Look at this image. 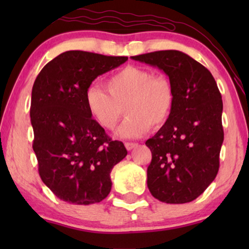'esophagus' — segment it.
<instances>
[{
	"mask_svg": "<svg viewBox=\"0 0 249 249\" xmlns=\"http://www.w3.org/2000/svg\"><path fill=\"white\" fill-rule=\"evenodd\" d=\"M124 146H125V148L128 149V151H131L132 148H135L136 146H137V144H136V142H125Z\"/></svg>",
	"mask_w": 249,
	"mask_h": 249,
	"instance_id": "34e87169",
	"label": "esophagus"
}]
</instances>
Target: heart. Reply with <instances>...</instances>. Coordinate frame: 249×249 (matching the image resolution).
<instances>
[{
	"label": "heart",
	"instance_id": "b5f03b06",
	"mask_svg": "<svg viewBox=\"0 0 249 249\" xmlns=\"http://www.w3.org/2000/svg\"><path fill=\"white\" fill-rule=\"evenodd\" d=\"M107 88L108 94L97 86L88 88V111L101 127L114 130L125 107L129 117L119 131L122 137H139L149 128L159 130L172 117L176 90L172 81L163 74L127 66L108 77Z\"/></svg>",
	"mask_w": 249,
	"mask_h": 249
}]
</instances>
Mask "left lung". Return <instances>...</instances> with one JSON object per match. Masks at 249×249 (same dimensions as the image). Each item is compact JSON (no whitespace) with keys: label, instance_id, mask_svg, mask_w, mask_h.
Returning <instances> with one entry per match:
<instances>
[{"label":"left lung","instance_id":"left-lung-1","mask_svg":"<svg viewBox=\"0 0 249 249\" xmlns=\"http://www.w3.org/2000/svg\"><path fill=\"white\" fill-rule=\"evenodd\" d=\"M131 59L164 71L176 90L171 119L145 142L152 152L149 192L163 203L192 202L219 171L224 134L216 81L203 64L180 51H156Z\"/></svg>","mask_w":249,"mask_h":249}]
</instances>
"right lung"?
<instances>
[{
	"label": "right lung",
	"mask_w": 249,
	"mask_h": 249,
	"mask_svg": "<svg viewBox=\"0 0 249 249\" xmlns=\"http://www.w3.org/2000/svg\"><path fill=\"white\" fill-rule=\"evenodd\" d=\"M127 60L68 51L50 61L34 83L33 149L40 179L61 200L89 205L111 192L110 173L127 149L91 119L86 91L95 78Z\"/></svg>",
	"instance_id": "add662e5"
}]
</instances>
